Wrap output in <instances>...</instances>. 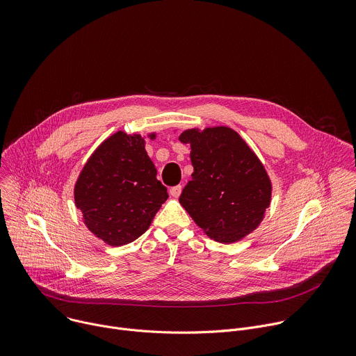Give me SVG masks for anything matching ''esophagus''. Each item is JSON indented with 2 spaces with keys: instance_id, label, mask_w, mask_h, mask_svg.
Returning <instances> with one entry per match:
<instances>
[{
  "instance_id": "esophagus-1",
  "label": "esophagus",
  "mask_w": 356,
  "mask_h": 356,
  "mask_svg": "<svg viewBox=\"0 0 356 356\" xmlns=\"http://www.w3.org/2000/svg\"><path fill=\"white\" fill-rule=\"evenodd\" d=\"M180 193H181V186L180 184L170 188V195H173V197H179Z\"/></svg>"
}]
</instances>
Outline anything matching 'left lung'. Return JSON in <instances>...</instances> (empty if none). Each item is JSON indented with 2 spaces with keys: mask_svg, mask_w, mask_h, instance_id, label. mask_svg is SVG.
Masks as SVG:
<instances>
[{
  "mask_svg": "<svg viewBox=\"0 0 356 356\" xmlns=\"http://www.w3.org/2000/svg\"><path fill=\"white\" fill-rule=\"evenodd\" d=\"M190 143L191 180L179 198L195 224L218 242H235L255 229L270 204L265 168L242 138L227 127L180 135Z\"/></svg>",
  "mask_w": 356,
  "mask_h": 356,
  "instance_id": "obj_1",
  "label": "left lung"
}]
</instances>
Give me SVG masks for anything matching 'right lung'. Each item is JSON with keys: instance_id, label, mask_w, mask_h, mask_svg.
Returning <instances> with one entry per match:
<instances>
[{"instance_id": "obj_1", "label": "right lung", "mask_w": 356, "mask_h": 356, "mask_svg": "<svg viewBox=\"0 0 356 356\" xmlns=\"http://www.w3.org/2000/svg\"><path fill=\"white\" fill-rule=\"evenodd\" d=\"M139 135L117 132L86 163L74 188L86 225L113 246L139 238L168 200Z\"/></svg>"}]
</instances>
